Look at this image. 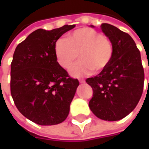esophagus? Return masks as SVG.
<instances>
[{
    "instance_id": "1",
    "label": "esophagus",
    "mask_w": 149,
    "mask_h": 149,
    "mask_svg": "<svg viewBox=\"0 0 149 149\" xmlns=\"http://www.w3.org/2000/svg\"><path fill=\"white\" fill-rule=\"evenodd\" d=\"M79 81L80 84H84V83H85V80H84V79H79Z\"/></svg>"
}]
</instances>
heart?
Masks as SVG:
<instances>
[{
	"label": "heart",
	"instance_id": "obj_1",
	"mask_svg": "<svg viewBox=\"0 0 149 149\" xmlns=\"http://www.w3.org/2000/svg\"><path fill=\"white\" fill-rule=\"evenodd\" d=\"M55 53L58 64L67 69L78 57V62L70 67L72 77H81L104 71L111 63L113 45L107 36L91 28H81L68 36L59 38L55 45Z\"/></svg>",
	"mask_w": 149,
	"mask_h": 149
}]
</instances>
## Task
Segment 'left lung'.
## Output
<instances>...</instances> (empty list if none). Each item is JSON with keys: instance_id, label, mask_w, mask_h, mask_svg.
Listing matches in <instances>:
<instances>
[{"instance_id": "8db88e82", "label": "left lung", "mask_w": 149, "mask_h": 149, "mask_svg": "<svg viewBox=\"0 0 149 149\" xmlns=\"http://www.w3.org/2000/svg\"><path fill=\"white\" fill-rule=\"evenodd\" d=\"M100 29L113 43V55L104 71L86 79L93 91L89 107L100 119L114 121L135 108L143 92L145 74L133 38L110 24L104 23Z\"/></svg>"}]
</instances>
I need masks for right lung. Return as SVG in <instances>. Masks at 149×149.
<instances>
[{
  "mask_svg": "<svg viewBox=\"0 0 149 149\" xmlns=\"http://www.w3.org/2000/svg\"><path fill=\"white\" fill-rule=\"evenodd\" d=\"M75 24L50 31L39 29L17 45L10 64V93L22 114L39 125L67 118L79 86L57 62L56 41Z\"/></svg>",
  "mask_w": 149,
  "mask_h": 149,
  "instance_id": "right-lung-1",
  "label": "right lung"
}]
</instances>
